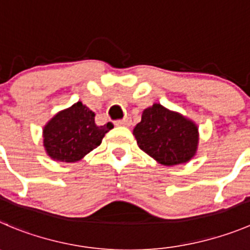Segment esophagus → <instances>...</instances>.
<instances>
[{"label": "esophagus", "mask_w": 250, "mask_h": 250, "mask_svg": "<svg viewBox=\"0 0 250 250\" xmlns=\"http://www.w3.org/2000/svg\"><path fill=\"white\" fill-rule=\"evenodd\" d=\"M116 125H123V127H128V125H130V120L129 118H125V120L117 121V122H116Z\"/></svg>", "instance_id": "esophagus-1"}]
</instances>
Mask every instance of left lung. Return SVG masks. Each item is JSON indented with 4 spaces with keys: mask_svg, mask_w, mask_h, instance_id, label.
Listing matches in <instances>:
<instances>
[{
    "mask_svg": "<svg viewBox=\"0 0 250 250\" xmlns=\"http://www.w3.org/2000/svg\"><path fill=\"white\" fill-rule=\"evenodd\" d=\"M133 136L144 153L165 167L188 163L199 149L197 125L160 104L144 109Z\"/></svg>",
    "mask_w": 250,
    "mask_h": 250,
    "instance_id": "obj_1",
    "label": "left lung"
}]
</instances>
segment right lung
Returning <instances> with one entry per match:
<instances>
[{
  "label": "right lung",
  "instance_id": "obj_1",
  "mask_svg": "<svg viewBox=\"0 0 250 250\" xmlns=\"http://www.w3.org/2000/svg\"><path fill=\"white\" fill-rule=\"evenodd\" d=\"M112 128L111 122L96 125L95 113L81 102H76L46 122L43 127V146L55 162L76 163L97 148Z\"/></svg>",
  "mask_w": 250,
  "mask_h": 250
}]
</instances>
